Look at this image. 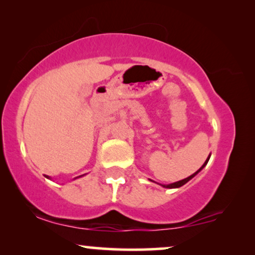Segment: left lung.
Listing matches in <instances>:
<instances>
[{
    "mask_svg": "<svg viewBox=\"0 0 255 255\" xmlns=\"http://www.w3.org/2000/svg\"><path fill=\"white\" fill-rule=\"evenodd\" d=\"M209 159H210V155H209V156H208V158H207V160H205V162L203 163V165H202V167H201V168H200V169H198V170H197V172H195V173L193 174V175L188 176V177H186V179H183V180H180V181H177V182H174V183H169V184H160V183H159V184H160V186H162L163 188H168V189H173V188H180V187H182V186H183V184H186V183L188 182V181H190L191 179H193V177H194V176H196V175H197V174H198V173H200V172H201V170H202V169H203L205 166H207V163H208V161H209ZM149 181H152V180H149ZM153 182H154V181H153Z\"/></svg>",
    "mask_w": 255,
    "mask_h": 255,
    "instance_id": "1",
    "label": "left lung"
}]
</instances>
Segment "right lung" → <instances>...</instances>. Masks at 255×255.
<instances>
[{"label": "right lung", "instance_id": "right-lung-1", "mask_svg": "<svg viewBox=\"0 0 255 255\" xmlns=\"http://www.w3.org/2000/svg\"><path fill=\"white\" fill-rule=\"evenodd\" d=\"M83 175H85V174H83ZM83 175H80V176H78V177H81V176H83ZM45 177H47V179H51V177L47 176V175H45ZM78 177H75V179H78ZM75 179H74V180H75Z\"/></svg>", "mask_w": 255, "mask_h": 255}]
</instances>
